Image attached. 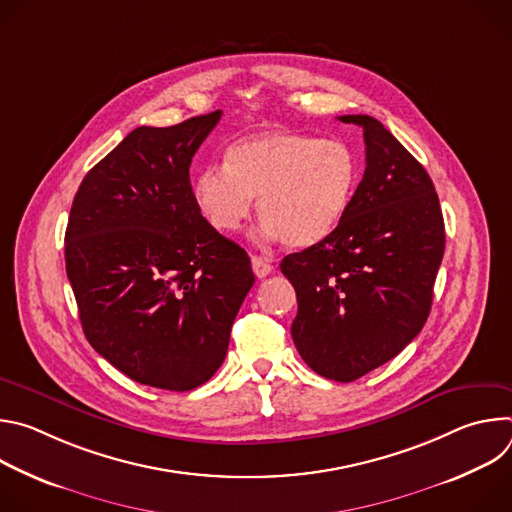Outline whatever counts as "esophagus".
Here are the masks:
<instances>
[{
    "instance_id": "1",
    "label": "esophagus",
    "mask_w": 512,
    "mask_h": 512,
    "mask_svg": "<svg viewBox=\"0 0 512 512\" xmlns=\"http://www.w3.org/2000/svg\"><path fill=\"white\" fill-rule=\"evenodd\" d=\"M251 265H253V273H255L259 279L267 277V275L273 271V265H271L267 259L257 257V255H253V257H251Z\"/></svg>"
}]
</instances>
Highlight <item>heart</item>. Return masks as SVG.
<instances>
[{
	"mask_svg": "<svg viewBox=\"0 0 512 512\" xmlns=\"http://www.w3.org/2000/svg\"><path fill=\"white\" fill-rule=\"evenodd\" d=\"M358 158L348 143L312 133L265 129L233 141L225 166H208L192 182L206 221L235 233L253 198L265 218L259 237L304 249L330 237L346 216L358 184Z\"/></svg>",
	"mask_w": 512,
	"mask_h": 512,
	"instance_id": "b5f03b06",
	"label": "heart"
}]
</instances>
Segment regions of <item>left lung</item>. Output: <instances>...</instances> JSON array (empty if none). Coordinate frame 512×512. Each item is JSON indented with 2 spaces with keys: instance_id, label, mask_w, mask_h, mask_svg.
I'll list each match as a JSON object with an SVG mask.
<instances>
[{
  "instance_id": "left-lung-1",
  "label": "left lung",
  "mask_w": 512,
  "mask_h": 512,
  "mask_svg": "<svg viewBox=\"0 0 512 512\" xmlns=\"http://www.w3.org/2000/svg\"><path fill=\"white\" fill-rule=\"evenodd\" d=\"M338 119L362 127L364 176L338 229L279 267L296 287L298 352L318 375L350 383L421 332L446 231L429 174L395 135L371 115Z\"/></svg>"
}]
</instances>
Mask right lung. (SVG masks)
Here are the masks:
<instances>
[{
    "label": "right lung",
    "mask_w": 512,
    "mask_h": 512,
    "mask_svg": "<svg viewBox=\"0 0 512 512\" xmlns=\"http://www.w3.org/2000/svg\"><path fill=\"white\" fill-rule=\"evenodd\" d=\"M221 115L133 129L72 200L64 259L83 332L141 385L206 383L255 283L247 253L216 233L192 194V158Z\"/></svg>",
    "instance_id": "1"
}]
</instances>
